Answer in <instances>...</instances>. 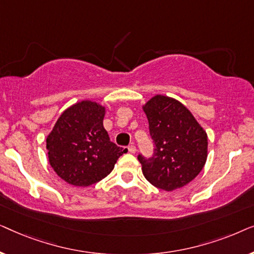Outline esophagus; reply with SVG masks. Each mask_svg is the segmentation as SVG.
Segmentation results:
<instances>
[{"label":"esophagus","mask_w":254,"mask_h":254,"mask_svg":"<svg viewBox=\"0 0 254 254\" xmlns=\"http://www.w3.org/2000/svg\"><path fill=\"white\" fill-rule=\"evenodd\" d=\"M128 151H129L130 154H135V152H136V147H135L134 144L129 145V147H128Z\"/></svg>","instance_id":"34e87169"}]
</instances>
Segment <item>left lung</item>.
Listing matches in <instances>:
<instances>
[{
    "mask_svg": "<svg viewBox=\"0 0 254 254\" xmlns=\"http://www.w3.org/2000/svg\"><path fill=\"white\" fill-rule=\"evenodd\" d=\"M155 143L151 158L140 155L145 179L166 192L192 182L206 164L208 135L187 107L172 97L156 95L142 105Z\"/></svg>",
    "mask_w": 254,
    "mask_h": 254,
    "instance_id": "1",
    "label": "left lung"
}]
</instances>
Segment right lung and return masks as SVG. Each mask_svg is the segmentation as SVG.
<instances>
[{
    "instance_id": "add662e5",
    "label": "right lung",
    "mask_w": 254,
    "mask_h": 254,
    "mask_svg": "<svg viewBox=\"0 0 254 254\" xmlns=\"http://www.w3.org/2000/svg\"><path fill=\"white\" fill-rule=\"evenodd\" d=\"M106 107L81 100L65 109L46 137L48 162L69 185L88 187L109 176L127 149L110 141L103 121Z\"/></svg>"
}]
</instances>
